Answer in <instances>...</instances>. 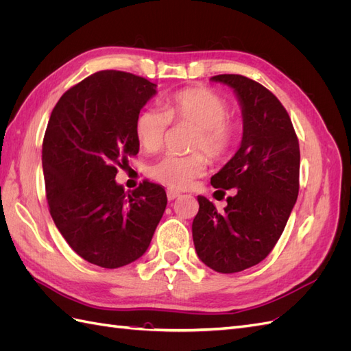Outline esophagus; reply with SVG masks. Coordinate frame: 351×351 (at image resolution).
I'll list each match as a JSON object with an SVG mask.
<instances>
[{
    "mask_svg": "<svg viewBox=\"0 0 351 351\" xmlns=\"http://www.w3.org/2000/svg\"><path fill=\"white\" fill-rule=\"evenodd\" d=\"M180 196V193L178 192H176V190H168L167 192V197H168V200H174L176 197H178Z\"/></svg>",
    "mask_w": 351,
    "mask_h": 351,
    "instance_id": "obj_1",
    "label": "esophagus"
}]
</instances>
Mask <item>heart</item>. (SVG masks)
Masks as SVG:
<instances>
[{
  "label": "heart",
  "instance_id": "1",
  "mask_svg": "<svg viewBox=\"0 0 351 351\" xmlns=\"http://www.w3.org/2000/svg\"><path fill=\"white\" fill-rule=\"evenodd\" d=\"M164 108L146 107L137 114L134 132L146 151L154 152L161 147L165 132L174 120L196 127L190 143L193 151H204L212 159H222L230 154L239 123L227 114V101L218 93L205 88L183 89L169 95ZM206 165V156L202 152L167 154L149 167V176L169 187L184 189L205 173Z\"/></svg>",
  "mask_w": 351,
  "mask_h": 351
}]
</instances>
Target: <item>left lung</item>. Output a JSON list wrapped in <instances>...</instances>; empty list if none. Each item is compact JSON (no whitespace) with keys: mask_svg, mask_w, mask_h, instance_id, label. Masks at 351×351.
I'll list each match as a JSON object with an SVG mask.
<instances>
[{"mask_svg":"<svg viewBox=\"0 0 351 351\" xmlns=\"http://www.w3.org/2000/svg\"><path fill=\"white\" fill-rule=\"evenodd\" d=\"M234 89L243 114L239 151L210 184L232 190L224 210L197 196L193 243L199 259L221 274L254 267L268 256L299 195L300 147L289 112L272 92L240 74H218Z\"/></svg>","mask_w":351,"mask_h":351,"instance_id":"obj_1","label":"left lung"}]
</instances>
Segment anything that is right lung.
<instances>
[{
    "instance_id": "right-lung-1",
    "label": "right lung",
    "mask_w": 351,
    "mask_h": 351,
    "mask_svg": "<svg viewBox=\"0 0 351 351\" xmlns=\"http://www.w3.org/2000/svg\"><path fill=\"white\" fill-rule=\"evenodd\" d=\"M156 84L104 70L70 88L54 107L42 143L49 214L80 258L120 268L147 250L167 206L165 190L145 180L132 192L117 167L139 152L134 123Z\"/></svg>"
}]
</instances>
